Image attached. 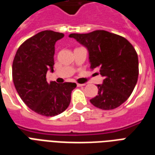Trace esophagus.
<instances>
[{
  "label": "esophagus",
  "mask_w": 155,
  "mask_h": 155,
  "mask_svg": "<svg viewBox=\"0 0 155 155\" xmlns=\"http://www.w3.org/2000/svg\"><path fill=\"white\" fill-rule=\"evenodd\" d=\"M84 85H85L84 84H79V83H77L78 87H81V86H84Z\"/></svg>",
  "instance_id": "1"
}]
</instances>
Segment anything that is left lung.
Segmentation results:
<instances>
[{
  "label": "left lung",
  "mask_w": 155,
  "mask_h": 155,
  "mask_svg": "<svg viewBox=\"0 0 155 155\" xmlns=\"http://www.w3.org/2000/svg\"><path fill=\"white\" fill-rule=\"evenodd\" d=\"M89 51L91 69H98L104 76L98 84V94L91 100L95 107L108 110L127 101L136 85L139 60L129 41L119 35L99 30L87 34H71Z\"/></svg>",
  "instance_id": "1"
}]
</instances>
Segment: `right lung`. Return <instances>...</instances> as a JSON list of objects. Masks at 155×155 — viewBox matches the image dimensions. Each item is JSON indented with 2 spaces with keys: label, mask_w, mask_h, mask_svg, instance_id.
<instances>
[{
  "label": "right lung",
  "mask_w": 155,
  "mask_h": 155,
  "mask_svg": "<svg viewBox=\"0 0 155 155\" xmlns=\"http://www.w3.org/2000/svg\"><path fill=\"white\" fill-rule=\"evenodd\" d=\"M63 33L44 31L23 42L12 64L15 90L31 110L44 116H54L70 105L75 83L47 82L48 70L53 72L54 45Z\"/></svg>",
  "instance_id": "add662e5"
}]
</instances>
